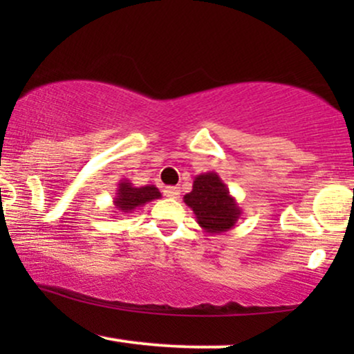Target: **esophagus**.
I'll return each instance as SVG.
<instances>
[{
  "instance_id": "esophagus-1",
  "label": "esophagus",
  "mask_w": 354,
  "mask_h": 354,
  "mask_svg": "<svg viewBox=\"0 0 354 354\" xmlns=\"http://www.w3.org/2000/svg\"><path fill=\"white\" fill-rule=\"evenodd\" d=\"M165 196L168 198H173V200H176V198H180V189L176 188V186H168V188H165Z\"/></svg>"
}]
</instances>
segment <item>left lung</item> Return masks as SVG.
Masks as SVG:
<instances>
[{
  "mask_svg": "<svg viewBox=\"0 0 354 354\" xmlns=\"http://www.w3.org/2000/svg\"><path fill=\"white\" fill-rule=\"evenodd\" d=\"M183 201L193 209L198 225L209 234L230 231L243 213L238 201L230 194L228 186L214 171L198 174L193 189L185 194Z\"/></svg>",
  "mask_w": 354,
  "mask_h": 354,
  "instance_id": "obj_1",
  "label": "left lung"
}]
</instances>
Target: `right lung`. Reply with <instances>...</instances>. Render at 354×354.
<instances>
[{"label":"right lung","mask_w":354,"mask_h":354,"mask_svg":"<svg viewBox=\"0 0 354 354\" xmlns=\"http://www.w3.org/2000/svg\"><path fill=\"white\" fill-rule=\"evenodd\" d=\"M161 193L154 185L146 186H135L129 180H121L118 183L116 196L113 198V205H115V213L129 214L136 211L146 203L153 200H160Z\"/></svg>","instance_id":"1"}]
</instances>
